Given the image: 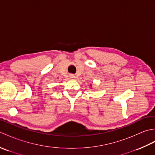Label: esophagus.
Segmentation results:
<instances>
[{"label": "esophagus", "mask_w": 155, "mask_h": 155, "mask_svg": "<svg viewBox=\"0 0 155 155\" xmlns=\"http://www.w3.org/2000/svg\"><path fill=\"white\" fill-rule=\"evenodd\" d=\"M71 77L72 78H75V76L74 74H71Z\"/></svg>", "instance_id": "1"}]
</instances>
